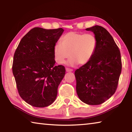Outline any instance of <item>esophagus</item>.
<instances>
[{"mask_svg": "<svg viewBox=\"0 0 132 132\" xmlns=\"http://www.w3.org/2000/svg\"><path fill=\"white\" fill-rule=\"evenodd\" d=\"M66 71L67 72H71V71H72L73 70L71 69H69V68H66Z\"/></svg>", "mask_w": 132, "mask_h": 132, "instance_id": "1", "label": "esophagus"}]
</instances>
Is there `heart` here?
Listing matches in <instances>:
<instances>
[{
    "label": "heart",
    "instance_id": "obj_1",
    "mask_svg": "<svg viewBox=\"0 0 132 132\" xmlns=\"http://www.w3.org/2000/svg\"><path fill=\"white\" fill-rule=\"evenodd\" d=\"M97 45V38L93 34L71 31L61 38L60 43L54 45L55 60L58 64H62L70 56L69 65L85 64L93 56Z\"/></svg>",
    "mask_w": 132,
    "mask_h": 132
}]
</instances>
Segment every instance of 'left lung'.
Listing matches in <instances>:
<instances>
[{"label":"left lung","instance_id":"obj_1","mask_svg":"<svg viewBox=\"0 0 132 132\" xmlns=\"http://www.w3.org/2000/svg\"><path fill=\"white\" fill-rule=\"evenodd\" d=\"M86 30L94 34L97 45L90 61L75 71L76 92L82 102L96 105L104 103L115 93L121 73V56L105 28L96 25Z\"/></svg>","mask_w":132,"mask_h":132}]
</instances>
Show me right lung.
Masks as SVG:
<instances>
[{
	"label": "right lung",
	"instance_id": "right-lung-1",
	"mask_svg": "<svg viewBox=\"0 0 132 132\" xmlns=\"http://www.w3.org/2000/svg\"><path fill=\"white\" fill-rule=\"evenodd\" d=\"M60 28L35 27L24 35L15 51L13 73L20 97L33 106L52 104L65 75L63 66L55 65L53 47L63 34Z\"/></svg>",
	"mask_w": 132,
	"mask_h": 132
}]
</instances>
